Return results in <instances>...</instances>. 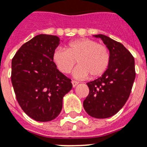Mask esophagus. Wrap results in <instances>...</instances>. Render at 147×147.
I'll return each instance as SVG.
<instances>
[{
  "mask_svg": "<svg viewBox=\"0 0 147 147\" xmlns=\"http://www.w3.org/2000/svg\"><path fill=\"white\" fill-rule=\"evenodd\" d=\"M71 84H72V87H76L78 84V82L76 81H71Z\"/></svg>",
  "mask_w": 147,
  "mask_h": 147,
  "instance_id": "34e87169",
  "label": "esophagus"
}]
</instances>
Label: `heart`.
Here are the masks:
<instances>
[{
  "label": "heart",
  "instance_id": "b5f03b06",
  "mask_svg": "<svg viewBox=\"0 0 147 147\" xmlns=\"http://www.w3.org/2000/svg\"><path fill=\"white\" fill-rule=\"evenodd\" d=\"M52 60L57 69L63 74L69 73L78 60L79 65L72 76L77 79H84L89 75L96 78L104 74L109 66L111 55L105 45L84 38L70 42L66 49H55Z\"/></svg>",
  "mask_w": 147,
  "mask_h": 147
}]
</instances>
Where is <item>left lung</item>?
Here are the masks:
<instances>
[{
    "instance_id": "8db88e82",
    "label": "left lung",
    "mask_w": 147,
    "mask_h": 147,
    "mask_svg": "<svg viewBox=\"0 0 147 147\" xmlns=\"http://www.w3.org/2000/svg\"><path fill=\"white\" fill-rule=\"evenodd\" d=\"M111 55L108 69L87 84L90 90L83 106L89 115L98 119L111 117L123 108L129 97L135 78L134 59L120 42L98 34Z\"/></svg>"
}]
</instances>
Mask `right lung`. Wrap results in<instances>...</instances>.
I'll list each match as a JSON object with an SVG mask.
<instances>
[{"instance_id": "right-lung-1", "label": "right lung", "mask_w": 147, "mask_h": 147, "mask_svg": "<svg viewBox=\"0 0 147 147\" xmlns=\"http://www.w3.org/2000/svg\"><path fill=\"white\" fill-rule=\"evenodd\" d=\"M60 43L57 36L39 34L24 43L12 60L11 81L17 101L36 121L57 117L63 96L72 88L71 79L53 62V53Z\"/></svg>"}]
</instances>
